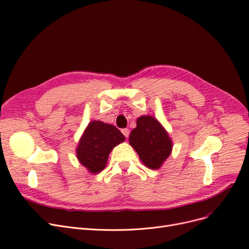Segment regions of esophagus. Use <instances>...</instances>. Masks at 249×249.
I'll return each instance as SVG.
<instances>
[{
	"label": "esophagus",
	"instance_id": "1",
	"mask_svg": "<svg viewBox=\"0 0 249 249\" xmlns=\"http://www.w3.org/2000/svg\"><path fill=\"white\" fill-rule=\"evenodd\" d=\"M122 133H123V135L125 136V137H128L129 136V129H127V128H124V129H122Z\"/></svg>",
	"mask_w": 249,
	"mask_h": 249
}]
</instances>
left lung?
Returning a JSON list of instances; mask_svg holds the SVG:
<instances>
[{"label":"left lung","mask_w":249,"mask_h":249,"mask_svg":"<svg viewBox=\"0 0 249 249\" xmlns=\"http://www.w3.org/2000/svg\"><path fill=\"white\" fill-rule=\"evenodd\" d=\"M129 144L134 148L143 165L153 170L161 167L170 157L173 148L169 133L150 115L137 118L136 127L129 135Z\"/></svg>","instance_id":"left-lung-1"}]
</instances>
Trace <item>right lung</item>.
Returning a JSON list of instances; mask_svg holds the SVG:
<instances>
[{
	"label": "right lung",
	"mask_w": 249,
	"mask_h": 249,
	"mask_svg": "<svg viewBox=\"0 0 249 249\" xmlns=\"http://www.w3.org/2000/svg\"><path fill=\"white\" fill-rule=\"evenodd\" d=\"M124 140L125 136L114 125L90 121L76 146L77 160L89 173L96 174L106 168L113 148Z\"/></svg>",
	"instance_id": "1"
}]
</instances>
